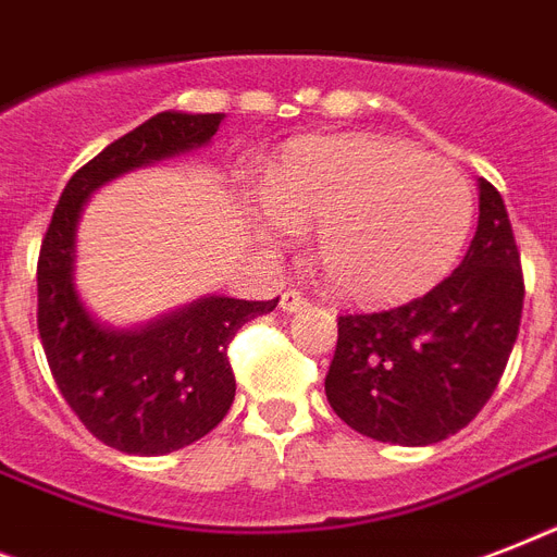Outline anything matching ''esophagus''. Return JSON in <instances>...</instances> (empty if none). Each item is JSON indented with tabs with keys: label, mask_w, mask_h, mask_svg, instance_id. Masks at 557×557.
<instances>
[{
	"label": "esophagus",
	"mask_w": 557,
	"mask_h": 557,
	"mask_svg": "<svg viewBox=\"0 0 557 557\" xmlns=\"http://www.w3.org/2000/svg\"><path fill=\"white\" fill-rule=\"evenodd\" d=\"M306 309V295L304 292H297V288H288L280 295V312H300Z\"/></svg>",
	"instance_id": "1"
}]
</instances>
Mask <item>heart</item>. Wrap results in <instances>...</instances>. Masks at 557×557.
Masks as SVG:
<instances>
[{
    "instance_id": "1",
    "label": "heart",
    "mask_w": 557,
    "mask_h": 557,
    "mask_svg": "<svg viewBox=\"0 0 557 557\" xmlns=\"http://www.w3.org/2000/svg\"><path fill=\"white\" fill-rule=\"evenodd\" d=\"M474 190L440 156L375 135L295 144L269 185L262 231H314V260L335 295L361 304L431 286L471 231Z\"/></svg>"
}]
</instances>
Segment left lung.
Returning a JSON list of instances; mask_svg holds the SVG:
<instances>
[{
	"mask_svg": "<svg viewBox=\"0 0 557 557\" xmlns=\"http://www.w3.org/2000/svg\"><path fill=\"white\" fill-rule=\"evenodd\" d=\"M523 269L503 196L480 178V222L466 257L422 297L344 312L326 372L332 410L370 440L433 445L485 407L523 314Z\"/></svg>",
	"mask_w": 557,
	"mask_h": 557,
	"instance_id": "1",
	"label": "left lung"
}]
</instances>
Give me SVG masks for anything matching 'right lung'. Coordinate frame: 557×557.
<instances>
[{
	"instance_id": "add662e5",
	"label": "right lung",
	"mask_w": 557,
	"mask_h": 557,
	"mask_svg": "<svg viewBox=\"0 0 557 557\" xmlns=\"http://www.w3.org/2000/svg\"><path fill=\"white\" fill-rule=\"evenodd\" d=\"M219 121V112H161L109 144L69 178L39 245L37 330L51 375L86 431L124 454H170L225 419L236 393L227 347L245 323L274 312L280 297H205L144 330H107L74 292V225L95 187L208 144Z\"/></svg>"
}]
</instances>
